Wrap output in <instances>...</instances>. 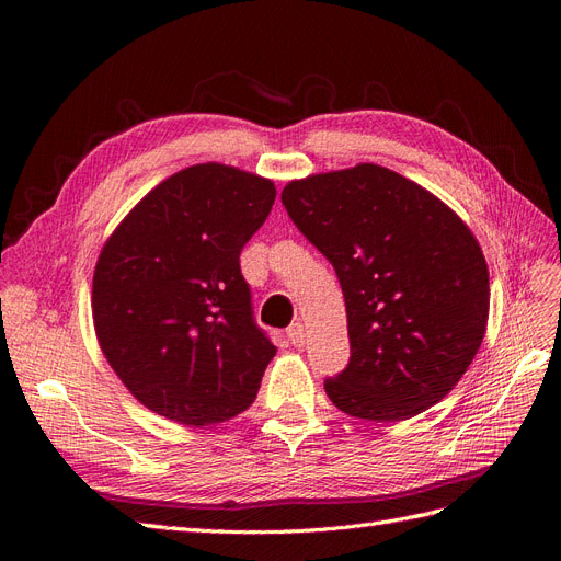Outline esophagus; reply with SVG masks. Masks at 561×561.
I'll return each mask as SVG.
<instances>
[{
    "instance_id": "34e87169",
    "label": "esophagus",
    "mask_w": 561,
    "mask_h": 561,
    "mask_svg": "<svg viewBox=\"0 0 561 561\" xmlns=\"http://www.w3.org/2000/svg\"><path fill=\"white\" fill-rule=\"evenodd\" d=\"M287 342L293 346H304V342H307V328L301 322H295V325L287 328Z\"/></svg>"
}]
</instances>
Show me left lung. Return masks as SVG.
<instances>
[{
  "label": "left lung",
  "mask_w": 561,
  "mask_h": 561,
  "mask_svg": "<svg viewBox=\"0 0 561 561\" xmlns=\"http://www.w3.org/2000/svg\"><path fill=\"white\" fill-rule=\"evenodd\" d=\"M280 201L344 293L351 358L325 379L336 410L400 421L443 400L489 316L486 262L461 217L375 163L290 182Z\"/></svg>",
  "instance_id": "obj_1"
}]
</instances>
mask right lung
<instances>
[{"mask_svg": "<svg viewBox=\"0 0 561 561\" xmlns=\"http://www.w3.org/2000/svg\"><path fill=\"white\" fill-rule=\"evenodd\" d=\"M274 201L271 180L198 163L151 190L100 252L98 342L151 412L198 428L257 396L276 346L254 320L241 250Z\"/></svg>", "mask_w": 561, "mask_h": 561, "instance_id": "right-lung-1", "label": "right lung"}]
</instances>
